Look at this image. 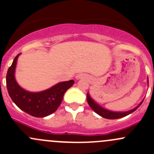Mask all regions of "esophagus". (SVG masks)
Listing matches in <instances>:
<instances>
[{
	"label": "esophagus",
	"mask_w": 154,
	"mask_h": 154,
	"mask_svg": "<svg viewBox=\"0 0 154 154\" xmlns=\"http://www.w3.org/2000/svg\"><path fill=\"white\" fill-rule=\"evenodd\" d=\"M88 78V76L85 74H82V73H80V74H78L77 76H76V79L77 80H80V79H87Z\"/></svg>",
	"instance_id": "esophagus-1"
}]
</instances>
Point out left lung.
<instances>
[{
	"label": "left lung",
	"mask_w": 154,
	"mask_h": 154,
	"mask_svg": "<svg viewBox=\"0 0 154 154\" xmlns=\"http://www.w3.org/2000/svg\"><path fill=\"white\" fill-rule=\"evenodd\" d=\"M147 81L148 83V78L147 79ZM144 100H142L141 103L138 105L137 106H136L135 108H133L131 110H129L127 111H110V110L106 109V108L102 107L100 105H99L93 98L91 97L89 92L87 93V101H88V105L91 108V109L94 111L95 113L100 115V116L103 118H106V119H119V118H122L124 116H126L129 115L130 114L135 111L137 108H139L143 102Z\"/></svg>",
	"instance_id": "1"
}]
</instances>
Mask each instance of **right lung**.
I'll return each instance as SVG.
<instances>
[{
    "label": "right lung",
    "mask_w": 154,
    "mask_h": 154,
    "mask_svg": "<svg viewBox=\"0 0 154 154\" xmlns=\"http://www.w3.org/2000/svg\"><path fill=\"white\" fill-rule=\"evenodd\" d=\"M20 54L14 57L6 74V87L11 99L20 109L35 117H45L53 114L61 104L64 94L74 85V81L60 82L41 91L25 90L15 79L16 65Z\"/></svg>",
    "instance_id": "1"
}]
</instances>
